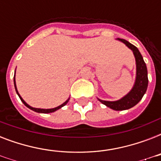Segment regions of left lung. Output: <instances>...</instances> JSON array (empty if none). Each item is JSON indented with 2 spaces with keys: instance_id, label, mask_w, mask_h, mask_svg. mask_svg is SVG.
<instances>
[{
  "instance_id": "left-lung-1",
  "label": "left lung",
  "mask_w": 161,
  "mask_h": 161,
  "mask_svg": "<svg viewBox=\"0 0 161 161\" xmlns=\"http://www.w3.org/2000/svg\"><path fill=\"white\" fill-rule=\"evenodd\" d=\"M119 41L123 42L126 44L128 47H130L134 53L136 60V81L134 88L127 95L123 98L114 102H109V101H103L98 99L101 103H103L107 107H109L114 110H125L129 109L130 108L136 105L140 99L143 98V96L146 92L148 87V75H147V68L145 61L143 59L142 55L140 54V51L133 44L130 43L129 42L125 39L118 38Z\"/></svg>"
}]
</instances>
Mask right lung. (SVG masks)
Here are the masks:
<instances>
[{
    "label": "right lung",
    "mask_w": 161,
    "mask_h": 161,
    "mask_svg": "<svg viewBox=\"0 0 161 161\" xmlns=\"http://www.w3.org/2000/svg\"><path fill=\"white\" fill-rule=\"evenodd\" d=\"M14 85H15V88H16V93H17V94H18L19 98H20V99H21V102H22V103H23L24 104H25V105L26 106V107L29 108L30 109L33 110V111H35V112L43 113V114H48V113H53V112H54V111H56V110H58V109H59V108H61L63 107V106H64V105H66V104H67V103H68V100H67L65 102V103H63V104H62V105L58 106V107H57V108H50V109H43V108H32V107H31V106H29L28 104H27V103H26V102H25V101H24L23 99H22V98H21V96H20V94H19V93H18L17 90H16V82H15V77H14Z\"/></svg>",
    "instance_id": "obj_1"
}]
</instances>
